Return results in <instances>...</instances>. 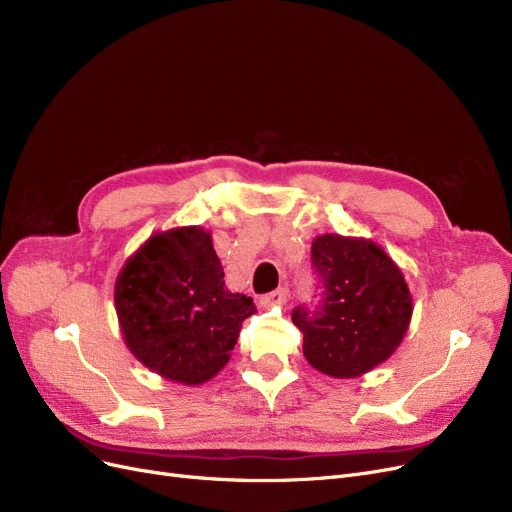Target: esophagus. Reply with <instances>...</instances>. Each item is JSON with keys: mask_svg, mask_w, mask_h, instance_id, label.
Here are the masks:
<instances>
[{"mask_svg": "<svg viewBox=\"0 0 512 512\" xmlns=\"http://www.w3.org/2000/svg\"><path fill=\"white\" fill-rule=\"evenodd\" d=\"M287 295H289V289H285V287H280V289H276V291H272V293H266V295H261V306L263 308H272V306H280V304H285L287 301Z\"/></svg>", "mask_w": 512, "mask_h": 512, "instance_id": "34e87169", "label": "esophagus"}]
</instances>
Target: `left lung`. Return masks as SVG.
<instances>
[{
    "label": "left lung",
    "mask_w": 512,
    "mask_h": 512,
    "mask_svg": "<svg viewBox=\"0 0 512 512\" xmlns=\"http://www.w3.org/2000/svg\"><path fill=\"white\" fill-rule=\"evenodd\" d=\"M312 261L325 299L312 316L297 308L306 361L335 380H354L386 363L401 346L413 314L403 270L369 238L320 234Z\"/></svg>",
    "instance_id": "left-lung-1"
}]
</instances>
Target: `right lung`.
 <instances>
[{"label":"right lung","instance_id":"obj_1","mask_svg":"<svg viewBox=\"0 0 512 512\" xmlns=\"http://www.w3.org/2000/svg\"><path fill=\"white\" fill-rule=\"evenodd\" d=\"M213 236L200 225L151 234L113 285L124 344L162 380L200 386L227 365L251 297L225 287Z\"/></svg>","mask_w":512,"mask_h":512}]
</instances>
